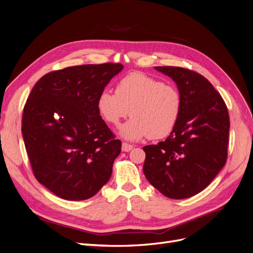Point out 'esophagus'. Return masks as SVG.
I'll use <instances>...</instances> for the list:
<instances>
[{"mask_svg":"<svg viewBox=\"0 0 253 253\" xmlns=\"http://www.w3.org/2000/svg\"><path fill=\"white\" fill-rule=\"evenodd\" d=\"M131 149H133V145H130V144H127V143H123V145H122V150L123 151H125V152H128V151H130Z\"/></svg>","mask_w":253,"mask_h":253,"instance_id":"1","label":"esophagus"}]
</instances>
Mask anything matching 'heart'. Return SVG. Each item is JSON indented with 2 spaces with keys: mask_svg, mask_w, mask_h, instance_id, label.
Listing matches in <instances>:
<instances>
[{
  "mask_svg": "<svg viewBox=\"0 0 253 253\" xmlns=\"http://www.w3.org/2000/svg\"><path fill=\"white\" fill-rule=\"evenodd\" d=\"M97 107L102 118L112 126H117L130 111L133 118L119 128V135L126 140H159L169 136L176 126L182 99L173 84L131 73L117 82L115 93L102 91Z\"/></svg>",
  "mask_w": 253,
  "mask_h": 253,
  "instance_id": "heart-1",
  "label": "heart"
}]
</instances>
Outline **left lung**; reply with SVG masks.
I'll return each mask as SVG.
<instances>
[{
	"label": "left lung",
	"instance_id": "obj_1",
	"mask_svg": "<svg viewBox=\"0 0 253 253\" xmlns=\"http://www.w3.org/2000/svg\"><path fill=\"white\" fill-rule=\"evenodd\" d=\"M177 84L182 107L170 136L144 146L143 172L170 199H186L205 189L227 158L230 117L221 95L199 73L179 67H154Z\"/></svg>",
	"mask_w": 253,
	"mask_h": 253
}]
</instances>
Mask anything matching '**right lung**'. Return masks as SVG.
<instances>
[{
	"label": "right lung",
	"mask_w": 253,
	"mask_h": 253,
	"mask_svg": "<svg viewBox=\"0 0 253 253\" xmlns=\"http://www.w3.org/2000/svg\"><path fill=\"white\" fill-rule=\"evenodd\" d=\"M123 69L111 63L69 67L44 75L33 87L21 133L36 179L55 196L86 200L109 181L122 142L97 102Z\"/></svg>",
	"instance_id": "1"
}]
</instances>
